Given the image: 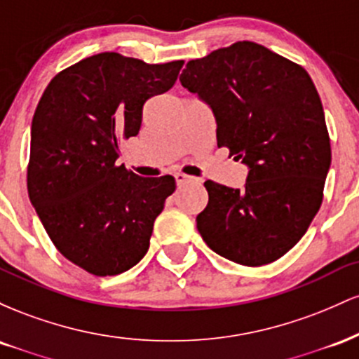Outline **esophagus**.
<instances>
[{
	"label": "esophagus",
	"instance_id": "obj_1",
	"mask_svg": "<svg viewBox=\"0 0 359 359\" xmlns=\"http://www.w3.org/2000/svg\"><path fill=\"white\" fill-rule=\"evenodd\" d=\"M175 180H177V184H184V182H189V180H194V177L187 175V174H182V172H177Z\"/></svg>",
	"mask_w": 359,
	"mask_h": 359
}]
</instances>
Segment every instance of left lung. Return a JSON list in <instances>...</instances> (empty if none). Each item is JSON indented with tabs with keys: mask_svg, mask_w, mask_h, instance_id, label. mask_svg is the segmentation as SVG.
Here are the masks:
<instances>
[{
	"mask_svg": "<svg viewBox=\"0 0 359 359\" xmlns=\"http://www.w3.org/2000/svg\"><path fill=\"white\" fill-rule=\"evenodd\" d=\"M180 82L211 106L217 147L250 168L241 191L205 180L201 236L240 265L275 262L306 234L331 167L314 82L299 64L246 40L187 62Z\"/></svg>",
	"mask_w": 359,
	"mask_h": 359,
	"instance_id": "obj_1",
	"label": "left lung"
}]
</instances>
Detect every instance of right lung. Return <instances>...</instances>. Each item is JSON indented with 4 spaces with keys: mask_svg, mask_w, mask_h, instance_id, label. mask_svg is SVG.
Listing matches in <instances>:
<instances>
[{
    "mask_svg": "<svg viewBox=\"0 0 359 359\" xmlns=\"http://www.w3.org/2000/svg\"><path fill=\"white\" fill-rule=\"evenodd\" d=\"M182 65L102 52L57 74L40 97L28 196L55 248L89 273L137 265L175 191L172 175L140 177L116 160L119 142L138 135L143 104L167 93Z\"/></svg>",
    "mask_w": 359,
    "mask_h": 359,
    "instance_id": "add662e5",
    "label": "right lung"
}]
</instances>
